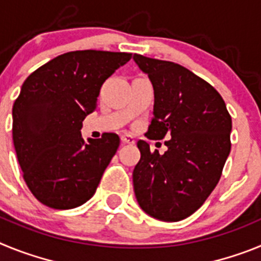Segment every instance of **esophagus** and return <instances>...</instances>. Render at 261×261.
<instances>
[{
    "label": "esophagus",
    "mask_w": 261,
    "mask_h": 261,
    "mask_svg": "<svg viewBox=\"0 0 261 261\" xmlns=\"http://www.w3.org/2000/svg\"><path fill=\"white\" fill-rule=\"evenodd\" d=\"M121 142H123V144L133 145L136 142V140H135V137H133V136L123 135V136H121Z\"/></svg>",
    "instance_id": "obj_1"
}]
</instances>
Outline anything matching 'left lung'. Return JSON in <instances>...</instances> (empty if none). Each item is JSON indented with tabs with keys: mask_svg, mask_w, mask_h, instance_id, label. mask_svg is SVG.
<instances>
[{
	"mask_svg": "<svg viewBox=\"0 0 261 261\" xmlns=\"http://www.w3.org/2000/svg\"><path fill=\"white\" fill-rule=\"evenodd\" d=\"M133 60L154 89L147 137L168 138L162 155L137 142L136 199L153 218L176 222L195 213L220 180L231 147V116L218 91L184 66L141 55Z\"/></svg>",
	"mask_w": 261,
	"mask_h": 261,
	"instance_id": "8db88e82",
	"label": "left lung"
}]
</instances>
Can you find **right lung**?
Returning <instances> with one entry per match:
<instances>
[{
	"label": "right lung",
	"mask_w": 261,
	"mask_h": 261,
	"mask_svg": "<svg viewBox=\"0 0 261 261\" xmlns=\"http://www.w3.org/2000/svg\"><path fill=\"white\" fill-rule=\"evenodd\" d=\"M130 57L107 50L68 52L23 82L13 106V142L23 179L41 204L71 209L94 196L120 138L106 133L85 142L82 121L96 108L105 81Z\"/></svg>",
	"instance_id": "obj_1"
}]
</instances>
